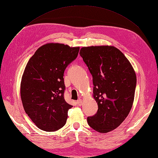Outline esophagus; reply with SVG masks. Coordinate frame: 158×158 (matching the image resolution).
Wrapping results in <instances>:
<instances>
[{"label": "esophagus", "instance_id": "obj_1", "mask_svg": "<svg viewBox=\"0 0 158 158\" xmlns=\"http://www.w3.org/2000/svg\"><path fill=\"white\" fill-rule=\"evenodd\" d=\"M82 103H83V102H82V100H81V99H79L77 101V104L78 106H80L82 105Z\"/></svg>", "mask_w": 158, "mask_h": 158}]
</instances>
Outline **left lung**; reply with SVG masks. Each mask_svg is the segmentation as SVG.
<instances>
[{"label":"left lung","mask_w":158,"mask_h":158,"mask_svg":"<svg viewBox=\"0 0 158 158\" xmlns=\"http://www.w3.org/2000/svg\"><path fill=\"white\" fill-rule=\"evenodd\" d=\"M80 54L93 77L95 115L87 117L89 127L100 133L117 128L133 105L136 74L128 60L112 46L82 47Z\"/></svg>","instance_id":"8db88e82"}]
</instances>
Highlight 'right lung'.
Returning <instances> with one entry per match:
<instances>
[{
	"mask_svg": "<svg viewBox=\"0 0 158 158\" xmlns=\"http://www.w3.org/2000/svg\"><path fill=\"white\" fill-rule=\"evenodd\" d=\"M80 47L48 43L37 49L25 67L21 97L25 112L40 129L54 131L65 124L73 106L64 98V74Z\"/></svg>",
	"mask_w": 158,
	"mask_h": 158,
	"instance_id": "add662e5",
	"label": "right lung"
}]
</instances>
